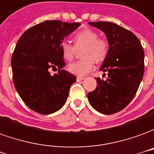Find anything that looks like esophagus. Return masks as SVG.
<instances>
[{"label":"esophagus","mask_w":154,"mask_h":154,"mask_svg":"<svg viewBox=\"0 0 154 154\" xmlns=\"http://www.w3.org/2000/svg\"><path fill=\"white\" fill-rule=\"evenodd\" d=\"M77 81H80V80H83V79H85V77H83V76H77Z\"/></svg>","instance_id":"obj_1"}]
</instances>
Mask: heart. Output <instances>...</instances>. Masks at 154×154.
<instances>
[{"mask_svg": "<svg viewBox=\"0 0 154 154\" xmlns=\"http://www.w3.org/2000/svg\"><path fill=\"white\" fill-rule=\"evenodd\" d=\"M74 45L67 42L60 45L62 56L70 61L75 56L76 50L82 51V60L75 61L68 65V70L77 75H85L94 69V62L103 61L108 54L109 44L105 39L100 38L96 31L85 29L73 36Z\"/></svg>", "mask_w": 154, "mask_h": 154, "instance_id": "1", "label": "heart"}]
</instances>
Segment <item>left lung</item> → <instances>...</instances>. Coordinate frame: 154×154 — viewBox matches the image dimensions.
Listing matches in <instances>:
<instances>
[{
  "mask_svg": "<svg viewBox=\"0 0 154 154\" xmlns=\"http://www.w3.org/2000/svg\"><path fill=\"white\" fill-rule=\"evenodd\" d=\"M89 24L105 34L109 46L100 69L108 72V78H96V89L87 97L98 112L115 114L124 109L136 94L144 72V51L137 36L124 27L109 21Z\"/></svg>",
  "mask_w": 154,
  "mask_h": 154,
  "instance_id": "left-lung-1",
  "label": "left lung"
}]
</instances>
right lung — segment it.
Instances as JSON below:
<instances>
[{"label": "right lung", "mask_w": 154, "mask_h": 154, "mask_svg": "<svg viewBox=\"0 0 154 154\" xmlns=\"http://www.w3.org/2000/svg\"><path fill=\"white\" fill-rule=\"evenodd\" d=\"M80 23L45 20L30 27L17 41L11 58L13 82L24 103L35 112L51 114L60 109L76 77L63 68L60 45ZM50 68L58 69L51 75Z\"/></svg>", "instance_id": "obj_1"}]
</instances>
